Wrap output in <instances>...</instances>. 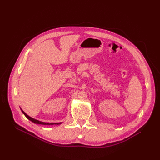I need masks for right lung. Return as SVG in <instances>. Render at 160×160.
I'll return each mask as SVG.
<instances>
[{"instance_id":"right-lung-1","label":"right lung","mask_w":160,"mask_h":160,"mask_svg":"<svg viewBox=\"0 0 160 160\" xmlns=\"http://www.w3.org/2000/svg\"><path fill=\"white\" fill-rule=\"evenodd\" d=\"M21 111H22V113L26 116V117L28 119H29L30 121H31L32 122H33V123H36V124H43V125H54V124H62V122H41V121H38V120H36V119H33V118H32V117H30V116H28L26 113H25L22 109L21 108Z\"/></svg>"}]
</instances>
